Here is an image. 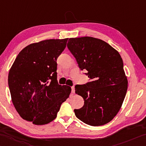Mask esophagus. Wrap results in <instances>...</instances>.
<instances>
[{
    "label": "esophagus",
    "instance_id": "1",
    "mask_svg": "<svg viewBox=\"0 0 146 146\" xmlns=\"http://www.w3.org/2000/svg\"><path fill=\"white\" fill-rule=\"evenodd\" d=\"M71 89H72V94L75 93V88H74V86H72Z\"/></svg>",
    "mask_w": 146,
    "mask_h": 146
}]
</instances>
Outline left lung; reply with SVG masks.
<instances>
[{
  "instance_id": "1",
  "label": "left lung",
  "mask_w": 146,
  "mask_h": 146,
  "mask_svg": "<svg viewBox=\"0 0 146 146\" xmlns=\"http://www.w3.org/2000/svg\"><path fill=\"white\" fill-rule=\"evenodd\" d=\"M67 47L78 66L90 78L75 86L84 105L75 109L76 117L84 123L98 126L110 122L118 113L127 89V80L121 55L108 43L98 38H72Z\"/></svg>"
}]
</instances>
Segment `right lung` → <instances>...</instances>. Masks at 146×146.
<instances>
[{
  "mask_svg": "<svg viewBox=\"0 0 146 146\" xmlns=\"http://www.w3.org/2000/svg\"><path fill=\"white\" fill-rule=\"evenodd\" d=\"M68 38L50 39L27 45L10 69L8 85L12 102L20 116L36 125L52 121L71 92L59 85L56 60Z\"/></svg>",
  "mask_w": 146,
  "mask_h": 146,
  "instance_id": "add662e5",
  "label": "right lung"
}]
</instances>
